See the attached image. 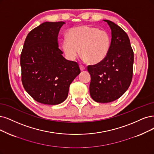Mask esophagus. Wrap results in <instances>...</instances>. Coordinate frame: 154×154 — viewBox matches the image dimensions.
<instances>
[{
  "mask_svg": "<svg viewBox=\"0 0 154 154\" xmlns=\"http://www.w3.org/2000/svg\"><path fill=\"white\" fill-rule=\"evenodd\" d=\"M79 67H80V69H81V71H83V70H85V68H85V66H83V65H80V66H79Z\"/></svg>",
  "mask_w": 154,
  "mask_h": 154,
  "instance_id": "34e87169",
  "label": "esophagus"
}]
</instances>
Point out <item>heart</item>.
<instances>
[{
	"mask_svg": "<svg viewBox=\"0 0 154 154\" xmlns=\"http://www.w3.org/2000/svg\"><path fill=\"white\" fill-rule=\"evenodd\" d=\"M61 48L66 58L75 60L80 54L84 61L96 65L104 61L111 48V37L109 32L98 28L84 25L75 27L62 40Z\"/></svg>",
	"mask_w": 154,
	"mask_h": 154,
	"instance_id": "b5f03b06",
	"label": "heart"
}]
</instances>
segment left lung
I'll list each match as a JSON object with an SVG mask.
<instances>
[{"mask_svg":"<svg viewBox=\"0 0 154 154\" xmlns=\"http://www.w3.org/2000/svg\"><path fill=\"white\" fill-rule=\"evenodd\" d=\"M104 21L112 31L110 52L100 63L88 66L91 75L90 95L98 103L115 101L126 91L132 81L134 62L127 33L113 22Z\"/></svg>","mask_w":154,"mask_h":154,"instance_id":"8db88e82","label":"left lung"}]
</instances>
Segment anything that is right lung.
I'll use <instances>...</instances> for the list:
<instances>
[{"mask_svg":"<svg viewBox=\"0 0 154 154\" xmlns=\"http://www.w3.org/2000/svg\"><path fill=\"white\" fill-rule=\"evenodd\" d=\"M63 21L44 22L26 37L20 57L21 81L26 91L39 103L58 105L68 96L79 73L77 62L66 60L58 48Z\"/></svg>","mask_w":154,"mask_h":154,"instance_id":"1","label":"right lung"}]
</instances>
